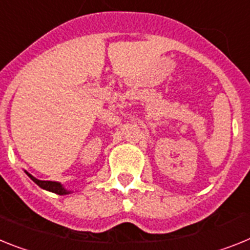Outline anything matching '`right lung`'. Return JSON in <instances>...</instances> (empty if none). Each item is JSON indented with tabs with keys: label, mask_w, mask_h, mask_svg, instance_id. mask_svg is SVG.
<instances>
[{
	"label": "right lung",
	"mask_w": 250,
	"mask_h": 250,
	"mask_svg": "<svg viewBox=\"0 0 250 250\" xmlns=\"http://www.w3.org/2000/svg\"><path fill=\"white\" fill-rule=\"evenodd\" d=\"M27 176L31 178V180L34 181V182L38 185V186H40L42 188L46 189V191H50V192H54V193H57V195H67V193H69V191H67V189H64V187H62L61 183L58 182H52V181H40V180H36L35 177H33L31 174H29L26 172Z\"/></svg>",
	"instance_id": "1"
}]
</instances>
